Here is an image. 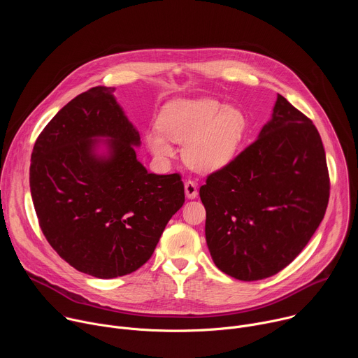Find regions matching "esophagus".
<instances>
[{
    "mask_svg": "<svg viewBox=\"0 0 358 358\" xmlns=\"http://www.w3.org/2000/svg\"><path fill=\"white\" fill-rule=\"evenodd\" d=\"M184 189H185V196L187 198H189V199H192V198H195L196 196V194H198V189H196V182L195 181H185V184H184Z\"/></svg>",
    "mask_w": 358,
    "mask_h": 358,
    "instance_id": "esophagus-1",
    "label": "esophagus"
}]
</instances>
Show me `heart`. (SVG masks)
I'll return each instance as SVG.
<instances>
[{"label": "heart", "instance_id": "b5f03b06", "mask_svg": "<svg viewBox=\"0 0 358 358\" xmlns=\"http://www.w3.org/2000/svg\"><path fill=\"white\" fill-rule=\"evenodd\" d=\"M159 130L145 133L152 156L167 160L174 155L173 141L184 143V162L194 170L211 173L229 164L246 136L243 112L210 97L176 99L162 109Z\"/></svg>", "mask_w": 358, "mask_h": 358}]
</instances>
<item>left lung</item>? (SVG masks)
I'll return each mask as SVG.
<instances>
[{
  "mask_svg": "<svg viewBox=\"0 0 358 358\" xmlns=\"http://www.w3.org/2000/svg\"><path fill=\"white\" fill-rule=\"evenodd\" d=\"M329 194L317 129L278 94L258 138L199 188L214 264L245 282L276 275L319 228Z\"/></svg>",
  "mask_w": 358,
  "mask_h": 358,
  "instance_id": "8db88e82",
  "label": "left lung"
}]
</instances>
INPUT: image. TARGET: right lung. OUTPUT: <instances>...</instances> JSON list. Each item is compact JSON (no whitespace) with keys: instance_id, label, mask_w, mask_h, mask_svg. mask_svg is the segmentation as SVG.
I'll return each instance as SVG.
<instances>
[{"instance_id":"add662e5","label":"right lung","mask_w":358,"mask_h":358,"mask_svg":"<svg viewBox=\"0 0 358 358\" xmlns=\"http://www.w3.org/2000/svg\"><path fill=\"white\" fill-rule=\"evenodd\" d=\"M113 90L96 86L64 106L38 136L29 169L46 241L99 279L143 266L185 201L180 174H152L137 160L140 134Z\"/></svg>"}]
</instances>
